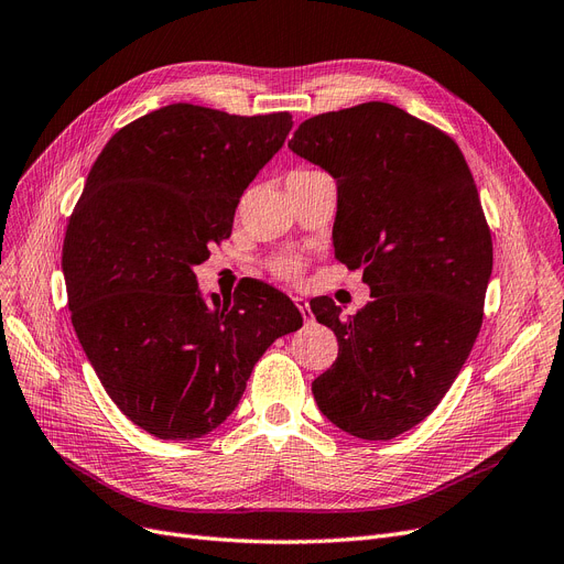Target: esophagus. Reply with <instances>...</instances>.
Wrapping results in <instances>:
<instances>
[{
  "mask_svg": "<svg viewBox=\"0 0 564 564\" xmlns=\"http://www.w3.org/2000/svg\"><path fill=\"white\" fill-rule=\"evenodd\" d=\"M293 302H295V306L302 311V318H304V323H306V325L314 323V314H311L308 302H306L304 297H293Z\"/></svg>",
  "mask_w": 564,
  "mask_h": 564,
  "instance_id": "34e87169",
  "label": "esophagus"
}]
</instances>
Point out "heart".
Listing matches in <instances>:
<instances>
[{"mask_svg":"<svg viewBox=\"0 0 564 564\" xmlns=\"http://www.w3.org/2000/svg\"><path fill=\"white\" fill-rule=\"evenodd\" d=\"M267 264L279 279H285V281H295L302 274V267H304L302 258L293 253H279L274 258H269Z\"/></svg>","mask_w":564,"mask_h":564,"instance_id":"obj_1","label":"heart"}]
</instances>
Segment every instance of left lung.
<instances>
[{
  "label": "left lung",
  "mask_w": 564,
  "mask_h": 564,
  "mask_svg": "<svg viewBox=\"0 0 564 564\" xmlns=\"http://www.w3.org/2000/svg\"><path fill=\"white\" fill-rule=\"evenodd\" d=\"M290 151L337 181L335 256L371 302H311L339 356L311 383L339 430L388 442L444 400L484 323L492 239L463 151L434 124L367 101L304 120Z\"/></svg>",
  "instance_id": "obj_1"
}]
</instances>
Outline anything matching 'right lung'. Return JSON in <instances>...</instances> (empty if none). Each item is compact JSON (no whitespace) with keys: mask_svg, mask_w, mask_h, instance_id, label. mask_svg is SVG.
Wrapping results in <instances>:
<instances>
[{"mask_svg":"<svg viewBox=\"0 0 564 564\" xmlns=\"http://www.w3.org/2000/svg\"><path fill=\"white\" fill-rule=\"evenodd\" d=\"M293 116L170 104L120 128L95 160L62 246L72 325L116 406L158 440L216 430L262 352L302 327L262 281L206 302L195 267L232 235L239 197Z\"/></svg>","mask_w":564,"mask_h":564,"instance_id":"right-lung-1","label":"right lung"}]
</instances>
